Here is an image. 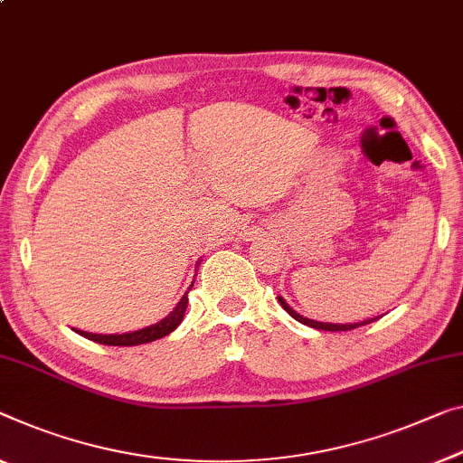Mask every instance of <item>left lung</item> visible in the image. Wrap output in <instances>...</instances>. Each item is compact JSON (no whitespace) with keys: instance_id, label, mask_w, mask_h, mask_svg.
<instances>
[{"instance_id":"1","label":"left lung","mask_w":463,"mask_h":463,"mask_svg":"<svg viewBox=\"0 0 463 463\" xmlns=\"http://www.w3.org/2000/svg\"><path fill=\"white\" fill-rule=\"evenodd\" d=\"M279 304L283 306V310H286L291 318H296L298 323L308 325V326H312V329H321V331H352V329H355V326H362V325H368V323L376 321V318H368V321H362V323H350V325H339V323H318V321H312V318H306V317H302V315H298V312H296L294 308H291V306H289L286 300H283L281 296H279Z\"/></svg>"}]
</instances>
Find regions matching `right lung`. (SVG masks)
I'll return each instance as SVG.
<instances>
[{"instance_id": "right-lung-1", "label": "right lung", "mask_w": 463, "mask_h": 463, "mask_svg": "<svg viewBox=\"0 0 463 463\" xmlns=\"http://www.w3.org/2000/svg\"><path fill=\"white\" fill-rule=\"evenodd\" d=\"M192 288V286H190ZM186 306H188V291L182 296V300L177 302L175 308L169 312V315L163 318V321L155 323L151 326H145V329H138V331H132V333H116V335H101V333H89V331H80V329H74L78 335L87 337L90 341H97V344H103V345H140V344H151L155 339H161L172 333L177 325L182 323L184 318V312H186Z\"/></svg>"}]
</instances>
